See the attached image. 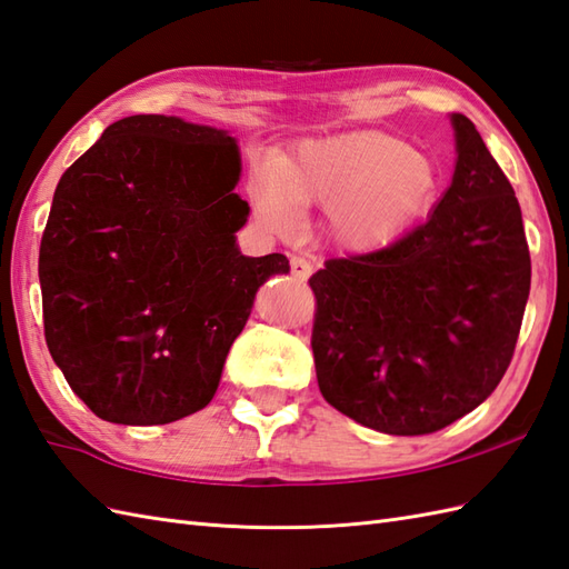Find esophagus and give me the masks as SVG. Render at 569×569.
Segmentation results:
<instances>
[{
    "label": "esophagus",
    "instance_id": "esophagus-1",
    "mask_svg": "<svg viewBox=\"0 0 569 569\" xmlns=\"http://www.w3.org/2000/svg\"><path fill=\"white\" fill-rule=\"evenodd\" d=\"M289 264H292V274L297 277V280H309V274H311V262L307 260V258H301V256H295L292 260H289Z\"/></svg>",
    "mask_w": 569,
    "mask_h": 569
}]
</instances>
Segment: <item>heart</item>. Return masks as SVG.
<instances>
[{"mask_svg":"<svg viewBox=\"0 0 569 569\" xmlns=\"http://www.w3.org/2000/svg\"><path fill=\"white\" fill-rule=\"evenodd\" d=\"M440 192L431 156L382 131H346L307 138L260 170L252 201L274 229H292L299 207H328L333 241L370 252L399 241L419 223Z\"/></svg>","mask_w":569,"mask_h":569,"instance_id":"obj_1","label":"heart"}]
</instances>
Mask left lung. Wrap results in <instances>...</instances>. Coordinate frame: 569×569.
<instances>
[{
    "instance_id": "1",
    "label": "left lung",
    "mask_w": 569,
    "mask_h": 569,
    "mask_svg": "<svg viewBox=\"0 0 569 569\" xmlns=\"http://www.w3.org/2000/svg\"><path fill=\"white\" fill-rule=\"evenodd\" d=\"M456 172L431 217L391 246L326 260L311 350L323 399L389 436L440 431L507 372L531 256L513 187L465 113Z\"/></svg>"
}]
</instances>
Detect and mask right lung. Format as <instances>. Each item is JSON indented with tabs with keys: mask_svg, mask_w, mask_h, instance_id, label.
<instances>
[{
	"mask_svg": "<svg viewBox=\"0 0 569 569\" xmlns=\"http://www.w3.org/2000/svg\"><path fill=\"white\" fill-rule=\"evenodd\" d=\"M241 150L229 131L136 113L62 172L41 238L46 343L99 419L172 423L217 395L282 252L241 256Z\"/></svg>",
	"mask_w": 569,
	"mask_h": 569,
	"instance_id": "add662e5",
	"label": "right lung"
}]
</instances>
